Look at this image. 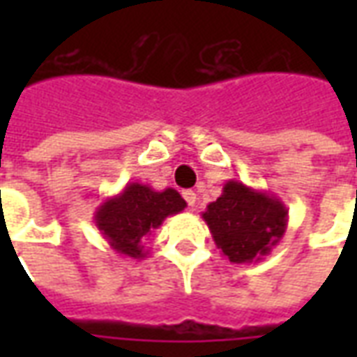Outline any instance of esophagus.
I'll return each mask as SVG.
<instances>
[{"instance_id":"1","label":"esophagus","mask_w":357,"mask_h":357,"mask_svg":"<svg viewBox=\"0 0 357 357\" xmlns=\"http://www.w3.org/2000/svg\"><path fill=\"white\" fill-rule=\"evenodd\" d=\"M183 199H185L189 206H195V202H197V193L191 191V189H187V191H183Z\"/></svg>"}]
</instances>
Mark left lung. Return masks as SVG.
<instances>
[{"instance_id":"1","label":"left lung","mask_w":357,"mask_h":357,"mask_svg":"<svg viewBox=\"0 0 357 357\" xmlns=\"http://www.w3.org/2000/svg\"><path fill=\"white\" fill-rule=\"evenodd\" d=\"M202 220L229 262L252 264L264 260L283 239L289 210L275 195L229 179L202 212Z\"/></svg>"}]
</instances>
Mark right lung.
Instances as JSON below:
<instances>
[{
    "label": "right lung",
    "instance_id": "right-lung-1",
    "mask_svg": "<svg viewBox=\"0 0 357 357\" xmlns=\"http://www.w3.org/2000/svg\"><path fill=\"white\" fill-rule=\"evenodd\" d=\"M187 202L176 189L156 191L145 183H128L95 210V225L110 248L120 256L143 260L149 255L145 241L168 216L185 210Z\"/></svg>",
    "mask_w": 357,
    "mask_h": 357
}]
</instances>
